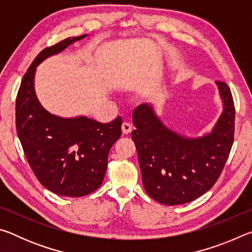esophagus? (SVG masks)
Masks as SVG:
<instances>
[{
    "mask_svg": "<svg viewBox=\"0 0 252 252\" xmlns=\"http://www.w3.org/2000/svg\"><path fill=\"white\" fill-rule=\"evenodd\" d=\"M121 130H122L123 134H129V133H131V131H132V126H131L130 123L125 122V123H122Z\"/></svg>",
    "mask_w": 252,
    "mask_h": 252,
    "instance_id": "1",
    "label": "esophagus"
}]
</instances>
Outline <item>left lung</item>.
<instances>
[{
  "mask_svg": "<svg viewBox=\"0 0 252 252\" xmlns=\"http://www.w3.org/2000/svg\"><path fill=\"white\" fill-rule=\"evenodd\" d=\"M223 110L211 132L187 138L169 129L153 106L134 110L131 136L138 152L142 183L156 201L176 206L193 201L218 180L233 143L234 104L231 91L217 81Z\"/></svg>",
  "mask_w": 252,
  "mask_h": 252,
  "instance_id": "obj_1",
  "label": "left lung"
}]
</instances>
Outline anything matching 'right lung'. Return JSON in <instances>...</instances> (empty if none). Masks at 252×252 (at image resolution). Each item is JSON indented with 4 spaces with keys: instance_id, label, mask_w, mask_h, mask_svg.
Returning a JSON list of instances; mask_svg holds the SVG:
<instances>
[{
    "instance_id": "obj_1",
    "label": "right lung",
    "mask_w": 252,
    "mask_h": 252,
    "mask_svg": "<svg viewBox=\"0 0 252 252\" xmlns=\"http://www.w3.org/2000/svg\"><path fill=\"white\" fill-rule=\"evenodd\" d=\"M87 34L59 42L37 54L24 74L15 123L24 155L41 185L63 197H83L102 185L111 147L121 136L122 119L100 123L87 117L61 118L46 111L34 90L36 67Z\"/></svg>"
}]
</instances>
